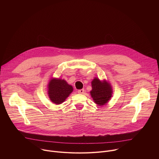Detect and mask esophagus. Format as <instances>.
I'll return each mask as SVG.
<instances>
[{"label": "esophagus", "mask_w": 159, "mask_h": 159, "mask_svg": "<svg viewBox=\"0 0 159 159\" xmlns=\"http://www.w3.org/2000/svg\"><path fill=\"white\" fill-rule=\"evenodd\" d=\"M77 93H78L79 94H83V93H84V89H80V90H78Z\"/></svg>", "instance_id": "34e87169"}]
</instances>
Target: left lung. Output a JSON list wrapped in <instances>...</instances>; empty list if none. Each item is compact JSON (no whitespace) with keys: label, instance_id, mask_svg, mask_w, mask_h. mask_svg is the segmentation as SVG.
<instances>
[{"label":"left lung","instance_id":"obj_1","mask_svg":"<svg viewBox=\"0 0 159 159\" xmlns=\"http://www.w3.org/2000/svg\"><path fill=\"white\" fill-rule=\"evenodd\" d=\"M92 88L90 94L97 104L104 105L111 98V87L105 80L101 82L99 79L95 78L92 82Z\"/></svg>","mask_w":159,"mask_h":159}]
</instances>
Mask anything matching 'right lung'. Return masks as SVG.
<instances>
[{"label": "right lung", "mask_w": 159, "mask_h": 159, "mask_svg": "<svg viewBox=\"0 0 159 159\" xmlns=\"http://www.w3.org/2000/svg\"><path fill=\"white\" fill-rule=\"evenodd\" d=\"M72 91V86L68 84L65 80L53 79L48 84L49 98L57 104L62 103Z\"/></svg>", "instance_id": "add662e5"}]
</instances>
